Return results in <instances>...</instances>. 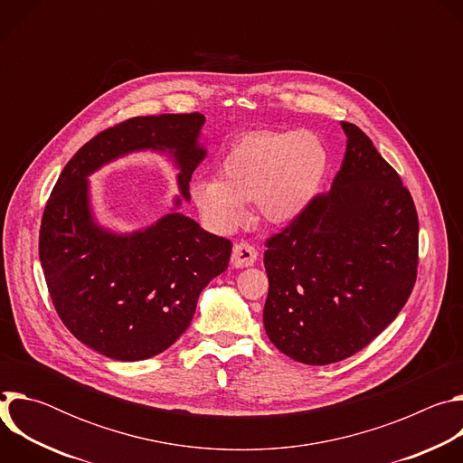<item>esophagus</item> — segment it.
Returning a JSON list of instances; mask_svg holds the SVG:
<instances>
[{"label":"esophagus","instance_id":"obj_1","mask_svg":"<svg viewBox=\"0 0 463 463\" xmlns=\"http://www.w3.org/2000/svg\"><path fill=\"white\" fill-rule=\"evenodd\" d=\"M256 258H258V250L250 243L240 241L232 249L231 263H232L234 268H249V266H252V263L256 261Z\"/></svg>","mask_w":463,"mask_h":463}]
</instances>
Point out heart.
I'll list each match as a JSON object with an SVG mask.
<instances>
[{
    "label": "heart",
    "mask_w": 463,
    "mask_h": 463,
    "mask_svg": "<svg viewBox=\"0 0 463 463\" xmlns=\"http://www.w3.org/2000/svg\"><path fill=\"white\" fill-rule=\"evenodd\" d=\"M327 170V152L309 131L260 129L238 137L220 161V175L190 184L192 202L216 231L232 229L254 202L261 220L289 223L317 197Z\"/></svg>",
    "instance_id": "b5f03b06"
}]
</instances>
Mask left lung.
Wrapping results in <instances>:
<instances>
[{
  "instance_id": "8db88e82",
  "label": "left lung",
  "mask_w": 463,
  "mask_h": 463,
  "mask_svg": "<svg viewBox=\"0 0 463 463\" xmlns=\"http://www.w3.org/2000/svg\"><path fill=\"white\" fill-rule=\"evenodd\" d=\"M346 154L332 190L266 241L271 343L304 364L370 345L407 304L418 273L411 192L361 128L341 122Z\"/></svg>"
}]
</instances>
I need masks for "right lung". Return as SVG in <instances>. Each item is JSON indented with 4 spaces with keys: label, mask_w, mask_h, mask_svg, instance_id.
<instances>
[{
    "label": "right lung",
    "mask_w": 463,
    "mask_h": 463,
    "mask_svg": "<svg viewBox=\"0 0 463 463\" xmlns=\"http://www.w3.org/2000/svg\"><path fill=\"white\" fill-rule=\"evenodd\" d=\"M202 113L134 117L115 124L63 166L40 227V261L54 309L86 346L117 361H141L172 346L188 327L197 297L222 275L232 243L170 213L145 231L115 234L91 213L88 175L136 150L168 152L177 184L205 159ZM181 197L175 200L179 207Z\"/></svg>",
    "instance_id": "add662e5"
}]
</instances>
